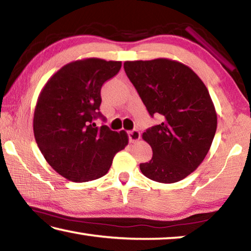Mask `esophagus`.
<instances>
[{"mask_svg":"<svg viewBox=\"0 0 251 251\" xmlns=\"http://www.w3.org/2000/svg\"><path fill=\"white\" fill-rule=\"evenodd\" d=\"M128 137H129L130 143H136L141 139V133H139L137 129L130 130V131H128Z\"/></svg>","mask_w":251,"mask_h":251,"instance_id":"esophagus-1","label":"esophagus"}]
</instances>
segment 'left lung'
<instances>
[{
    "label": "left lung",
    "mask_w": 251,
    "mask_h": 251,
    "mask_svg": "<svg viewBox=\"0 0 251 251\" xmlns=\"http://www.w3.org/2000/svg\"><path fill=\"white\" fill-rule=\"evenodd\" d=\"M124 70L151 116H163L159 125L143 133L152 157L139 168L164 184L184 179L205 159L217 129L206 85L190 67L169 58L126 61Z\"/></svg>",
    "instance_id": "1"
}]
</instances>
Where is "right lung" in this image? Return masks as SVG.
<instances>
[{
	"instance_id": "1",
	"label": "right lung",
	"mask_w": 251,
	"mask_h": 251,
	"mask_svg": "<svg viewBox=\"0 0 251 251\" xmlns=\"http://www.w3.org/2000/svg\"><path fill=\"white\" fill-rule=\"evenodd\" d=\"M122 62L91 57L71 62L50 77L39 95L34 137L55 172L75 182L107 174L114 156L127 146L125 130L96 126L100 88L120 72Z\"/></svg>"
}]
</instances>
